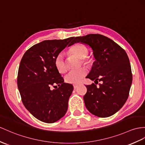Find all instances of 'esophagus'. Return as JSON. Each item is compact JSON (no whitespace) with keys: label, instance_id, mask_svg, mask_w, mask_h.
Wrapping results in <instances>:
<instances>
[{"label":"esophagus","instance_id":"34e87169","mask_svg":"<svg viewBox=\"0 0 145 145\" xmlns=\"http://www.w3.org/2000/svg\"><path fill=\"white\" fill-rule=\"evenodd\" d=\"M77 87H78V84H74L73 85V87L74 89H76Z\"/></svg>","mask_w":145,"mask_h":145}]
</instances>
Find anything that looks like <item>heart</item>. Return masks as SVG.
Segmentation results:
<instances>
[{"mask_svg": "<svg viewBox=\"0 0 145 145\" xmlns=\"http://www.w3.org/2000/svg\"><path fill=\"white\" fill-rule=\"evenodd\" d=\"M69 52L71 54L80 58L84 65L90 67L93 64V58L90 56H88L89 49L84 44H74L69 48ZM55 65L59 72L63 73L66 71L67 66L65 61V56L62 53H60L56 56ZM87 69L85 67H82L77 70L70 71L65 76V80L70 84H78L87 74Z\"/></svg>", "mask_w": 145, "mask_h": 145, "instance_id": "heart-1", "label": "heart"}]
</instances>
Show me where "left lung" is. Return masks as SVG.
<instances>
[{
	"instance_id": "8db88e82",
	"label": "left lung",
	"mask_w": 145,
	"mask_h": 145,
	"mask_svg": "<svg viewBox=\"0 0 145 145\" xmlns=\"http://www.w3.org/2000/svg\"><path fill=\"white\" fill-rule=\"evenodd\" d=\"M76 42L89 45L96 59L87 76L95 84L86 86V106L98 117H109L123 106L129 97L132 74L128 56L115 42L101 34L76 37L73 43Z\"/></svg>"
}]
</instances>
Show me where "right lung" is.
Listing matches in <instances>:
<instances>
[{"label": "right lung", "mask_w": 145, "mask_h": 145, "mask_svg": "<svg viewBox=\"0 0 145 145\" xmlns=\"http://www.w3.org/2000/svg\"><path fill=\"white\" fill-rule=\"evenodd\" d=\"M74 38L42 41L28 49L20 61L17 84L22 102L40 121L54 123L68 110L73 86L64 82L55 59L67 45L74 44Z\"/></svg>", "instance_id": "right-lung-1"}]
</instances>
